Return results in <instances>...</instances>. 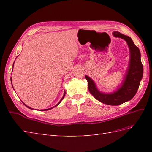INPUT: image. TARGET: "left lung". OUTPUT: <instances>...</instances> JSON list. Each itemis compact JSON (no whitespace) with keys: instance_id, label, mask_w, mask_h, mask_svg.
Returning <instances> with one entry per match:
<instances>
[{"instance_id":"obj_1","label":"left lung","mask_w":152,"mask_h":152,"mask_svg":"<svg viewBox=\"0 0 152 152\" xmlns=\"http://www.w3.org/2000/svg\"><path fill=\"white\" fill-rule=\"evenodd\" d=\"M113 35L126 41L129 49V61L121 86L111 93H104L98 90L91 78L87 75H85V77L88 83L89 92L96 99L104 104L117 106L128 102L135 96L143 74V66L141 61L140 49L131 38L118 31L113 32Z\"/></svg>"}]
</instances>
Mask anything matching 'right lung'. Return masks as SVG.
<instances>
[{"mask_svg": "<svg viewBox=\"0 0 152 152\" xmlns=\"http://www.w3.org/2000/svg\"><path fill=\"white\" fill-rule=\"evenodd\" d=\"M14 64H15V62H14V63H13V65H12V67H13V66H14ZM11 84H12V79H11ZM12 87H13V86H12ZM65 92H64V94H63V97H62V98L61 99V100L60 101H59V102H58V103L57 104H56V105H55L54 106V107H52V108H48V109H44V110H40V111H47V110H50V109H52V108H54V107H56V106H58L59 103H61V101L63 100V99L64 98V97H65ZM23 103L25 106H26V107H27V108H30V109H31V110H34L33 108H31V107H28V106H27V105H26L23 102Z\"/></svg>", "mask_w": 152, "mask_h": 152, "instance_id": "obj_1", "label": "right lung"}]
</instances>
